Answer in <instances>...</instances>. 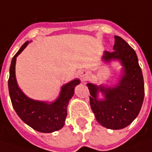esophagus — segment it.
Instances as JSON below:
<instances>
[{
  "label": "esophagus",
  "mask_w": 152,
  "mask_h": 152,
  "mask_svg": "<svg viewBox=\"0 0 152 152\" xmlns=\"http://www.w3.org/2000/svg\"><path fill=\"white\" fill-rule=\"evenodd\" d=\"M87 76H88V74H87V72H86V71H82L80 73V77L81 80H85L87 77Z\"/></svg>",
  "instance_id": "34e87169"
}]
</instances>
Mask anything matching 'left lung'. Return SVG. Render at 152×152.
Listing matches in <instances>:
<instances>
[{
  "label": "left lung",
  "mask_w": 152,
  "mask_h": 152,
  "mask_svg": "<svg viewBox=\"0 0 152 152\" xmlns=\"http://www.w3.org/2000/svg\"><path fill=\"white\" fill-rule=\"evenodd\" d=\"M114 51H104V62L119 61L122 66L119 81L113 86L88 82L90 104L96 119L104 127L120 130L132 122L141 111L145 89L136 51L121 37L115 36ZM102 93L104 96L100 99Z\"/></svg>",
  "instance_id": "obj_1"
}]
</instances>
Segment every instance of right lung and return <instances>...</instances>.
Listing matches in <instances>:
<instances>
[{
	"label": "right lung",
	"mask_w": 152,
	"mask_h": 152,
	"mask_svg": "<svg viewBox=\"0 0 152 152\" xmlns=\"http://www.w3.org/2000/svg\"><path fill=\"white\" fill-rule=\"evenodd\" d=\"M28 44L29 41L25 42L11 60L8 80L11 103L16 114L29 126L40 132H53L64 126L68 104L74 95L76 86L80 84V80L75 79L63 85L59 96L54 102L36 101L28 97L18 86L15 78L16 57Z\"/></svg>",
	"instance_id": "1"
}]
</instances>
